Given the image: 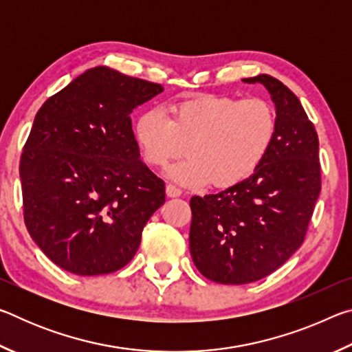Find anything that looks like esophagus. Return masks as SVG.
Instances as JSON below:
<instances>
[{"label":"esophagus","instance_id":"esophagus-1","mask_svg":"<svg viewBox=\"0 0 352 352\" xmlns=\"http://www.w3.org/2000/svg\"><path fill=\"white\" fill-rule=\"evenodd\" d=\"M166 194H168V197H180L182 189L175 186V184L168 183V184H166Z\"/></svg>","mask_w":352,"mask_h":352}]
</instances>
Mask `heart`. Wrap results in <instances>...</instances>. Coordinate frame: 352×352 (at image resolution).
I'll return each mask as SVG.
<instances>
[{
  "label": "heart",
  "mask_w": 352,
  "mask_h": 352,
  "mask_svg": "<svg viewBox=\"0 0 352 352\" xmlns=\"http://www.w3.org/2000/svg\"><path fill=\"white\" fill-rule=\"evenodd\" d=\"M152 109L135 126V140L147 166L163 169L180 158L170 175L186 186H233L264 162L278 130L276 110L264 98L230 94L200 96Z\"/></svg>",
  "instance_id": "obj_1"
}]
</instances>
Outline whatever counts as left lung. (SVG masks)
<instances>
[{"instance_id":"8db88e82","label":"left lung","mask_w":352,"mask_h":352,"mask_svg":"<svg viewBox=\"0 0 352 352\" xmlns=\"http://www.w3.org/2000/svg\"><path fill=\"white\" fill-rule=\"evenodd\" d=\"M243 82L262 83L272 94L275 141L247 180L190 199L194 264L205 278L231 285L265 278L301 247L321 189L318 135L300 100L272 76Z\"/></svg>"}]
</instances>
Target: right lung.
Masks as SVG:
<instances>
[{
  "instance_id": "obj_1",
  "label": "right lung",
  "mask_w": 352,
  "mask_h": 352,
  "mask_svg": "<svg viewBox=\"0 0 352 352\" xmlns=\"http://www.w3.org/2000/svg\"><path fill=\"white\" fill-rule=\"evenodd\" d=\"M160 83L107 67L85 71L35 115L23 147V217L35 243L80 276L127 265L164 204V182L140 160L130 113Z\"/></svg>"
}]
</instances>
